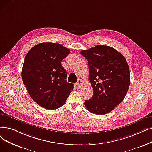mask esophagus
Here are the masks:
<instances>
[{
  "instance_id": "esophagus-1",
  "label": "esophagus",
  "mask_w": 152,
  "mask_h": 152,
  "mask_svg": "<svg viewBox=\"0 0 152 152\" xmlns=\"http://www.w3.org/2000/svg\"><path fill=\"white\" fill-rule=\"evenodd\" d=\"M82 84H83V81H82V80H81L80 79H79V80H77V83H76V85H77V86L79 88V87H81V86H82Z\"/></svg>"
}]
</instances>
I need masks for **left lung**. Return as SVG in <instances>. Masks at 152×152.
<instances>
[{"label": "left lung", "mask_w": 152, "mask_h": 152, "mask_svg": "<svg viewBox=\"0 0 152 152\" xmlns=\"http://www.w3.org/2000/svg\"><path fill=\"white\" fill-rule=\"evenodd\" d=\"M88 60L89 80L93 95L84 105L90 113L106 114L119 104L126 95L130 83V70L124 56L109 46L97 45L81 51Z\"/></svg>", "instance_id": "obj_1"}]
</instances>
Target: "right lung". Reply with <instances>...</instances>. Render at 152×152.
<instances>
[{"instance_id": "add662e5", "label": "right lung", "mask_w": 152, "mask_h": 152, "mask_svg": "<svg viewBox=\"0 0 152 152\" xmlns=\"http://www.w3.org/2000/svg\"><path fill=\"white\" fill-rule=\"evenodd\" d=\"M70 50L59 43H42L25 56L22 78L30 97L41 107L53 110L66 101L74 84L66 81V71L61 61Z\"/></svg>"}]
</instances>
